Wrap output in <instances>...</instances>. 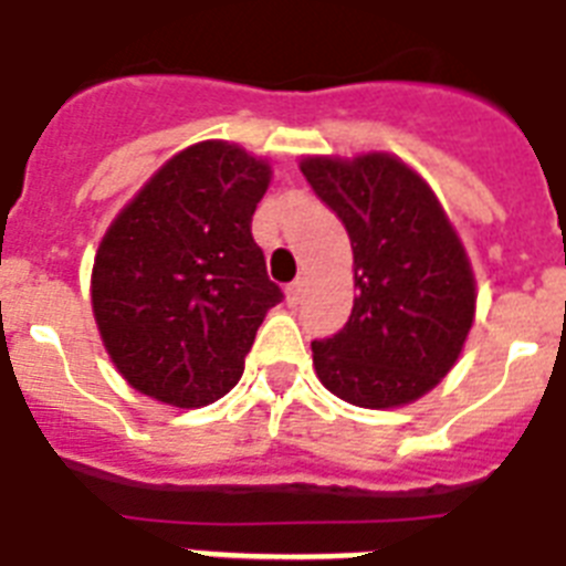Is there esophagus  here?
<instances>
[{"instance_id":"esophagus-1","label":"esophagus","mask_w":566,"mask_h":566,"mask_svg":"<svg viewBox=\"0 0 566 566\" xmlns=\"http://www.w3.org/2000/svg\"><path fill=\"white\" fill-rule=\"evenodd\" d=\"M302 302V282H293L287 284V305L296 307Z\"/></svg>"}]
</instances>
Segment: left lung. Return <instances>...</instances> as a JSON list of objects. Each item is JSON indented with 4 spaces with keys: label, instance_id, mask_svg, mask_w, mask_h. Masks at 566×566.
Here are the masks:
<instances>
[{
    "label": "left lung",
    "instance_id": "left-lung-1",
    "mask_svg": "<svg viewBox=\"0 0 566 566\" xmlns=\"http://www.w3.org/2000/svg\"><path fill=\"white\" fill-rule=\"evenodd\" d=\"M302 174L355 252V307L311 343L316 375L369 410L416 401L448 375L474 323L465 250L424 179L395 156H307Z\"/></svg>",
    "mask_w": 566,
    "mask_h": 566
}]
</instances>
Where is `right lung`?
<instances>
[{"instance_id":"right-lung-1","label":"right lung","mask_w":566,"mask_h":566,"mask_svg":"<svg viewBox=\"0 0 566 566\" xmlns=\"http://www.w3.org/2000/svg\"><path fill=\"white\" fill-rule=\"evenodd\" d=\"M270 168L227 142L177 154L109 227L92 311L124 380L156 401L203 407L235 387L270 282L252 214Z\"/></svg>"}]
</instances>
